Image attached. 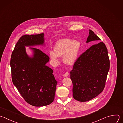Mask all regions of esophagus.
Returning <instances> with one entry per match:
<instances>
[{"label":"esophagus","instance_id":"34e87169","mask_svg":"<svg viewBox=\"0 0 123 123\" xmlns=\"http://www.w3.org/2000/svg\"><path fill=\"white\" fill-rule=\"evenodd\" d=\"M68 75H69V73H68V72H65V73L63 74V76H64V77H66L68 76Z\"/></svg>","mask_w":123,"mask_h":123}]
</instances>
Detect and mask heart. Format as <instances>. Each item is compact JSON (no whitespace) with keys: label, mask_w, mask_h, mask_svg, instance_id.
Wrapping results in <instances>:
<instances>
[{"label":"heart","mask_w":123,"mask_h":123,"mask_svg":"<svg viewBox=\"0 0 123 123\" xmlns=\"http://www.w3.org/2000/svg\"><path fill=\"white\" fill-rule=\"evenodd\" d=\"M80 48L79 40L72 39H62L56 43L54 50L49 51V56L55 64L59 63V56H62L63 62L72 65L77 60Z\"/></svg>","instance_id":"heart-1"}]
</instances>
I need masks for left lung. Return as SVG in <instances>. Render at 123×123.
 Returning <instances> with one entry per match:
<instances>
[{"label": "left lung", "instance_id": "1", "mask_svg": "<svg viewBox=\"0 0 123 123\" xmlns=\"http://www.w3.org/2000/svg\"><path fill=\"white\" fill-rule=\"evenodd\" d=\"M86 43L99 42L100 38L91 30ZM110 70V60L106 46L103 42L95 44L83 53L70 71L73 97L79 102L90 101L104 89Z\"/></svg>", "mask_w": 123, "mask_h": 123}]
</instances>
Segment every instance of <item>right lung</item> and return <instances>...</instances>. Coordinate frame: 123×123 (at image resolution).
<instances>
[{
  "instance_id": "add662e5",
  "label": "right lung",
  "mask_w": 123,
  "mask_h": 123,
  "mask_svg": "<svg viewBox=\"0 0 123 123\" xmlns=\"http://www.w3.org/2000/svg\"><path fill=\"white\" fill-rule=\"evenodd\" d=\"M44 34L22 36L11 58L12 79L25 101L34 106H43L53 102L58 81L53 71L46 64L49 58L43 51L31 46L45 45ZM25 47L33 52L29 56Z\"/></svg>"
}]
</instances>
